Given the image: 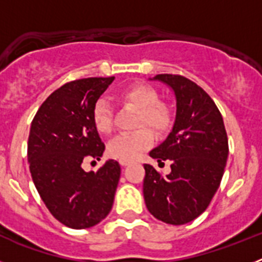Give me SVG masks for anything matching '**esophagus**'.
<instances>
[{"label": "esophagus", "mask_w": 262, "mask_h": 262, "mask_svg": "<svg viewBox=\"0 0 262 262\" xmlns=\"http://www.w3.org/2000/svg\"><path fill=\"white\" fill-rule=\"evenodd\" d=\"M119 163H120V165H122V166H127V165H129V164H131V161H123V160H120Z\"/></svg>", "instance_id": "34e87169"}]
</instances>
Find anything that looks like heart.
Returning a JSON list of instances; mask_svg holds the SVG:
<instances>
[{
	"mask_svg": "<svg viewBox=\"0 0 262 262\" xmlns=\"http://www.w3.org/2000/svg\"><path fill=\"white\" fill-rule=\"evenodd\" d=\"M118 98L124 105L138 110L136 127L142 128L135 133L122 134L113 139L107 145V154L114 159L133 161L154 144V133L144 126L151 127L159 134L165 133L172 126V113L168 106L160 103L159 94L149 85H129L120 92ZM92 120L101 135L111 134L114 128V114L107 101H97L92 111Z\"/></svg>",
	"mask_w": 262,
	"mask_h": 262,
	"instance_id": "b5f03b06",
	"label": "heart"
}]
</instances>
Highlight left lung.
<instances>
[{
  "instance_id": "obj_1",
  "label": "left lung",
  "mask_w": 262,
  "mask_h": 262,
  "mask_svg": "<svg viewBox=\"0 0 262 262\" xmlns=\"http://www.w3.org/2000/svg\"><path fill=\"white\" fill-rule=\"evenodd\" d=\"M154 80L174 92L176 119L168 138L149 156L159 164L170 160L172 172L163 176L144 164L143 194L156 219L180 226L209 207L223 177L228 139L221 111L202 88L180 75H157Z\"/></svg>"
}]
</instances>
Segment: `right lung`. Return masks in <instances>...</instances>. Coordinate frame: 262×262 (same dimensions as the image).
I'll return each instance as SVG.
<instances>
[{"label":"right lung","instance_id":"1","mask_svg":"<svg viewBox=\"0 0 262 262\" xmlns=\"http://www.w3.org/2000/svg\"><path fill=\"white\" fill-rule=\"evenodd\" d=\"M114 77L71 81L41 103L30 128L27 159L41 201L60 223L84 230L110 212L120 177V165L108 160L85 172V160L102 157V143L92 111Z\"/></svg>","mask_w":262,"mask_h":262}]
</instances>
